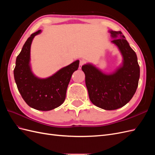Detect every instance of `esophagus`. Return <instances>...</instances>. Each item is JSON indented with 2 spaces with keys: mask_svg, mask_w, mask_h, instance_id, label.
<instances>
[{
  "mask_svg": "<svg viewBox=\"0 0 155 155\" xmlns=\"http://www.w3.org/2000/svg\"><path fill=\"white\" fill-rule=\"evenodd\" d=\"M85 63V61L84 60H81L80 62H79V69H81L83 65Z\"/></svg>",
  "mask_w": 155,
  "mask_h": 155,
  "instance_id": "1",
  "label": "esophagus"
}]
</instances>
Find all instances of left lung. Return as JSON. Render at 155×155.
Masks as SVG:
<instances>
[{
  "mask_svg": "<svg viewBox=\"0 0 155 155\" xmlns=\"http://www.w3.org/2000/svg\"><path fill=\"white\" fill-rule=\"evenodd\" d=\"M111 43L118 47L122 62L114 72L105 73L92 63L82 66L90 100L101 109L116 110L125 105L137 91L140 67L135 51L120 31L109 30Z\"/></svg>",
  "mask_w": 155,
  "mask_h": 155,
  "instance_id": "8db88e82",
  "label": "left lung"
}]
</instances>
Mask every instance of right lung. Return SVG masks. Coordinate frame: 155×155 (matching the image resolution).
Segmentation results:
<instances>
[{"mask_svg":"<svg viewBox=\"0 0 155 155\" xmlns=\"http://www.w3.org/2000/svg\"><path fill=\"white\" fill-rule=\"evenodd\" d=\"M41 32L40 30L32 34L25 42L17 57L13 74L18 92L26 104L34 109L48 111L64 102L70 79L78 70L79 61H75L48 78L36 76L31 67L30 49L35 36Z\"/></svg>","mask_w":155,"mask_h":155,"instance_id":"obj_1","label":"right lung"}]
</instances>
